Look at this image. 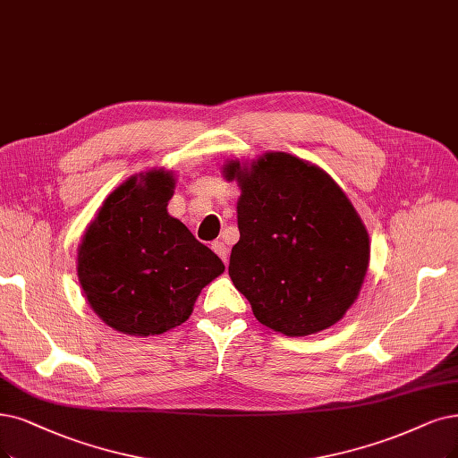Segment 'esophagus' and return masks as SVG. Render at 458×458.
Listing matches in <instances>:
<instances>
[{"instance_id":"obj_1","label":"esophagus","mask_w":458,"mask_h":458,"mask_svg":"<svg viewBox=\"0 0 458 458\" xmlns=\"http://www.w3.org/2000/svg\"><path fill=\"white\" fill-rule=\"evenodd\" d=\"M211 249L216 252V255H218L220 259H223V262H225V264L228 262V247H226V243H225V242H220V240L213 242Z\"/></svg>"}]
</instances>
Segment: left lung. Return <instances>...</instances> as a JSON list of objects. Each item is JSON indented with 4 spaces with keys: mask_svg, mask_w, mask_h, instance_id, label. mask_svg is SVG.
Instances as JSON below:
<instances>
[{
    "mask_svg": "<svg viewBox=\"0 0 458 458\" xmlns=\"http://www.w3.org/2000/svg\"><path fill=\"white\" fill-rule=\"evenodd\" d=\"M238 181L240 242L228 274L262 325L310 335L340 320L369 264L366 226L345 192L318 165L266 152L250 165L230 160Z\"/></svg>",
    "mask_w": 458,
    "mask_h": 458,
    "instance_id": "obj_1",
    "label": "left lung"
}]
</instances>
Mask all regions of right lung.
Listing matches in <instances>:
<instances>
[{
	"mask_svg": "<svg viewBox=\"0 0 458 458\" xmlns=\"http://www.w3.org/2000/svg\"><path fill=\"white\" fill-rule=\"evenodd\" d=\"M174 174L150 169L107 196L87 228L77 276L94 313L116 332L155 335L191 317L201 289L225 272L215 252L167 213Z\"/></svg>",
	"mask_w": 458,
	"mask_h": 458,
	"instance_id": "obj_1",
	"label": "right lung"
}]
</instances>
